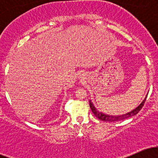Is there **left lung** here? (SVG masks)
I'll return each mask as SVG.
<instances>
[{"mask_svg": "<svg viewBox=\"0 0 158 158\" xmlns=\"http://www.w3.org/2000/svg\"><path fill=\"white\" fill-rule=\"evenodd\" d=\"M148 95V94H147ZM147 95L146 96L145 99H143V102L139 105L135 109L132 110L131 111L128 112L126 114H123V115H117V116H113V115H108V114H104L102 112H100L99 110H98V109L94 106V103L91 102V100L89 101L90 102V108L91 109L92 112H93L94 115L97 117L98 119H99L100 120L102 121H106V122H115V121H119V120H122V119H125L127 118H129V117H133L137 114L139 110H141V108H143V105H144L145 101H146V98H147Z\"/></svg>", "mask_w": 158, "mask_h": 158, "instance_id": "left-lung-1", "label": "left lung"}]
</instances>
